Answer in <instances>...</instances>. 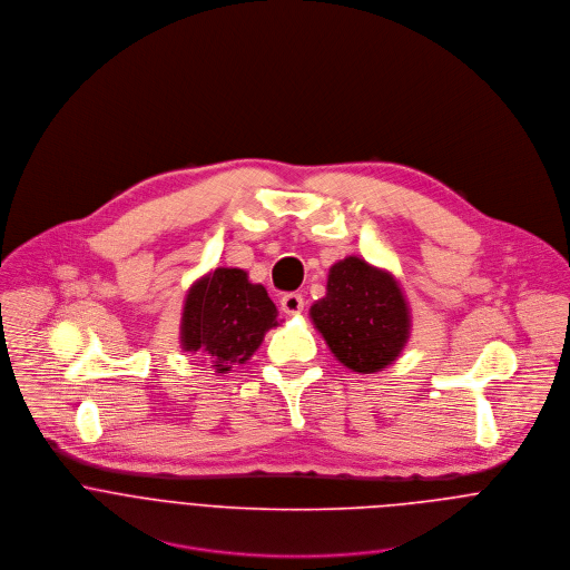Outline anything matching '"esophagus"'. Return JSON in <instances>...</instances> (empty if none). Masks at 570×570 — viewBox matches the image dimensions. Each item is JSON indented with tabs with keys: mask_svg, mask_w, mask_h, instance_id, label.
<instances>
[{
	"mask_svg": "<svg viewBox=\"0 0 570 570\" xmlns=\"http://www.w3.org/2000/svg\"><path fill=\"white\" fill-rule=\"evenodd\" d=\"M281 309L285 314H289V316H296V314H301L305 309V298L301 294H296V292H289V294H285L281 298Z\"/></svg>",
	"mask_w": 570,
	"mask_h": 570,
	"instance_id": "esophagus-1",
	"label": "esophagus"
}]
</instances>
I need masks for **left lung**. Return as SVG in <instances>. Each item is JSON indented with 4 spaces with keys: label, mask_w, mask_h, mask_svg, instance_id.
<instances>
[{
    "label": "left lung",
    "mask_w": 570,
    "mask_h": 570,
    "mask_svg": "<svg viewBox=\"0 0 570 570\" xmlns=\"http://www.w3.org/2000/svg\"><path fill=\"white\" fill-rule=\"evenodd\" d=\"M331 353L355 373L393 364L410 337V309L391 272L346 256L328 269L325 298L309 309Z\"/></svg>",
    "instance_id": "obj_1"
}]
</instances>
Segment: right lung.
I'll return each mask as SVG.
<instances>
[{
  "label": "right lung",
  "mask_w": 570,
  "mask_h": 570,
  "mask_svg": "<svg viewBox=\"0 0 570 570\" xmlns=\"http://www.w3.org/2000/svg\"><path fill=\"white\" fill-rule=\"evenodd\" d=\"M276 305L263 285L249 283L239 267H217L186 294L179 342L184 351H202L217 373L245 364L265 333L278 326Z\"/></svg>",
  "instance_id": "right-lung-1"
}]
</instances>
